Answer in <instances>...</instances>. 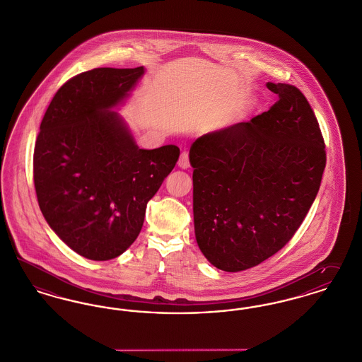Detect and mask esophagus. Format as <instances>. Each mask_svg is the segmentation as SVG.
I'll use <instances>...</instances> for the list:
<instances>
[{
	"label": "esophagus",
	"mask_w": 362,
	"mask_h": 362,
	"mask_svg": "<svg viewBox=\"0 0 362 362\" xmlns=\"http://www.w3.org/2000/svg\"><path fill=\"white\" fill-rule=\"evenodd\" d=\"M178 168L180 169H188L189 168V155H188V153H181V156L178 159Z\"/></svg>",
	"instance_id": "obj_1"
}]
</instances>
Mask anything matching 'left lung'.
<instances>
[{"mask_svg":"<svg viewBox=\"0 0 362 362\" xmlns=\"http://www.w3.org/2000/svg\"><path fill=\"white\" fill-rule=\"evenodd\" d=\"M278 102L247 122L203 134L189 151L196 241L209 263L238 272L291 240L320 188L319 122L294 86L267 83Z\"/></svg>","mask_w":362,"mask_h":362,"instance_id":"obj_1","label":"left lung"}]
</instances>
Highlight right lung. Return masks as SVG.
I'll use <instances>...</instances> for the list:
<instances>
[{
    "instance_id": "obj_1",
    "label": "right lung",
    "mask_w": 362,
    "mask_h": 362,
    "mask_svg": "<svg viewBox=\"0 0 362 362\" xmlns=\"http://www.w3.org/2000/svg\"><path fill=\"white\" fill-rule=\"evenodd\" d=\"M95 68L68 80L40 122L34 151L39 209L80 256L122 255L143 228L147 203L180 156L174 144L143 150L115 112L144 75Z\"/></svg>"
}]
</instances>
